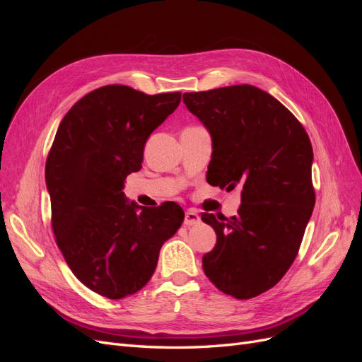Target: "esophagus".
<instances>
[{"label": "esophagus", "mask_w": 362, "mask_h": 362, "mask_svg": "<svg viewBox=\"0 0 362 362\" xmlns=\"http://www.w3.org/2000/svg\"><path fill=\"white\" fill-rule=\"evenodd\" d=\"M201 222V217L199 214L193 211V210H187L185 211V217H184V225L185 226H192V225H196Z\"/></svg>", "instance_id": "esophagus-1"}]
</instances>
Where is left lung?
<instances>
[{
	"label": "left lung",
	"mask_w": 362,
	"mask_h": 362,
	"mask_svg": "<svg viewBox=\"0 0 362 362\" xmlns=\"http://www.w3.org/2000/svg\"><path fill=\"white\" fill-rule=\"evenodd\" d=\"M182 101L213 139L208 184L242 187L235 216L201 213L217 234L204 272L225 294L255 298L286 275L313 214L310 137L286 105L250 84L184 93Z\"/></svg>",
	"instance_id": "8db88e82"
}]
</instances>
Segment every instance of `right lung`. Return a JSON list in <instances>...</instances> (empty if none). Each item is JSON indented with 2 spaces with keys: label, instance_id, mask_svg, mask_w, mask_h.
I'll return each instance as SVG.
<instances>
[{
  "label": "right lung",
  "instance_id": "1",
  "mask_svg": "<svg viewBox=\"0 0 362 362\" xmlns=\"http://www.w3.org/2000/svg\"><path fill=\"white\" fill-rule=\"evenodd\" d=\"M180 103V92L104 86L72 105L54 137L45 178L56 243L74 275L104 298L144 288L163 243L184 221L178 204L137 211L122 192L128 175L141 169L149 134Z\"/></svg>",
  "mask_w": 362,
  "mask_h": 362
}]
</instances>
